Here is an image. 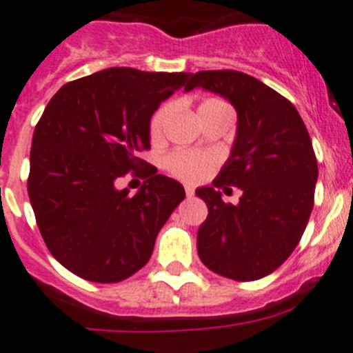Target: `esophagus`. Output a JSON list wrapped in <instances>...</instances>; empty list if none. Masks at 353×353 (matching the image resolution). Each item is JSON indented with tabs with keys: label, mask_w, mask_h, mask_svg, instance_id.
<instances>
[{
	"label": "esophagus",
	"mask_w": 353,
	"mask_h": 353,
	"mask_svg": "<svg viewBox=\"0 0 353 353\" xmlns=\"http://www.w3.org/2000/svg\"><path fill=\"white\" fill-rule=\"evenodd\" d=\"M184 190H186V196L188 198H191L194 194V190L191 186H186V188H184Z\"/></svg>",
	"instance_id": "1"
}]
</instances>
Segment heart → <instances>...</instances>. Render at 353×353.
<instances>
[{
    "label": "heart",
    "mask_w": 353,
    "mask_h": 353,
    "mask_svg": "<svg viewBox=\"0 0 353 353\" xmlns=\"http://www.w3.org/2000/svg\"><path fill=\"white\" fill-rule=\"evenodd\" d=\"M216 105H225L220 101H206L203 102L201 108H216ZM174 105L172 104H163L157 112L154 114L150 121V137L154 140L162 138L163 131H165V124L169 121L170 114H172ZM216 155L210 154V152H193V150H177L172 152L170 155L165 157V167L169 169L170 174L179 177L181 181L186 183H199V181L206 179L210 174L215 169Z\"/></svg>",
    "instance_id": "b5f03b06"
}]
</instances>
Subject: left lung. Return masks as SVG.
<instances>
[{
    "mask_svg": "<svg viewBox=\"0 0 353 353\" xmlns=\"http://www.w3.org/2000/svg\"><path fill=\"white\" fill-rule=\"evenodd\" d=\"M225 97L237 110L232 152L213 186L196 190L208 206L198 229V254L212 272L252 282L275 272L301 241L318 181L312 141L297 109L251 74L198 71L190 88ZM188 90V88H186ZM243 190L237 205L218 190Z\"/></svg>",
    "mask_w": 353,
    "mask_h": 353,
    "instance_id": "left-lung-1",
    "label": "left lung"
}]
</instances>
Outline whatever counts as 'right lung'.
I'll list each match as a JSON object with an SVG mask.
<instances>
[{
  "label": "right lung",
  "mask_w": 353,
  "mask_h": 353,
  "mask_svg": "<svg viewBox=\"0 0 353 353\" xmlns=\"http://www.w3.org/2000/svg\"><path fill=\"white\" fill-rule=\"evenodd\" d=\"M190 78L108 68L63 85L44 109L32 138L28 198L51 254L80 279L116 283L143 268L186 196L138 154L150 148L160 102L191 90ZM131 170L148 179L134 197L115 188Z\"/></svg>",
  "instance_id": "add662e5"
}]
</instances>
